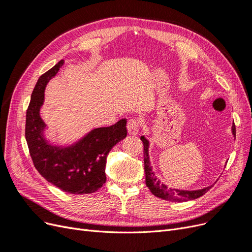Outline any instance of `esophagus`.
Here are the masks:
<instances>
[{
	"instance_id": "34e87169",
	"label": "esophagus",
	"mask_w": 252,
	"mask_h": 252,
	"mask_svg": "<svg viewBox=\"0 0 252 252\" xmlns=\"http://www.w3.org/2000/svg\"><path fill=\"white\" fill-rule=\"evenodd\" d=\"M127 129L128 133L135 135L139 132V121L136 119H130L127 123Z\"/></svg>"
}]
</instances>
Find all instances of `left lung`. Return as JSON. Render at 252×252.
Here are the masks:
<instances>
[{
  "label": "left lung",
  "mask_w": 252,
  "mask_h": 252,
  "mask_svg": "<svg viewBox=\"0 0 252 252\" xmlns=\"http://www.w3.org/2000/svg\"><path fill=\"white\" fill-rule=\"evenodd\" d=\"M232 133L235 136V125H232ZM141 140L144 145V169L145 174H146V185L150 189L152 194H155L158 197H161L163 200L170 201V202H186L190 200H195L197 197L204 195L208 190L213 186L205 187L199 190H179L168 188L166 185L162 184L159 180L156 177L155 172L152 171V167L150 166L149 157H148V141L142 135Z\"/></svg>",
  "instance_id": "left-lung-1"
}]
</instances>
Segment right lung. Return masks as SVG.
Listing matches in <instances>:
<instances>
[{"mask_svg": "<svg viewBox=\"0 0 252 252\" xmlns=\"http://www.w3.org/2000/svg\"><path fill=\"white\" fill-rule=\"evenodd\" d=\"M62 64L61 61L37 80L26 111L25 138L33 165L45 180L68 193H93L105 184L106 159L114 145L126 138L127 120L96 128L70 147L59 148L47 144L42 134L45 124L40 107L45 86Z\"/></svg>", "mask_w": 252, "mask_h": 252, "instance_id": "obj_1", "label": "right lung"}]
</instances>
